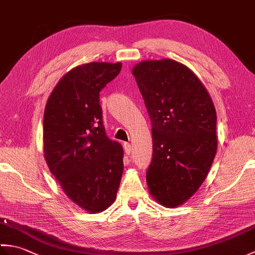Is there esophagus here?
<instances>
[{"label":"esophagus","mask_w":255,"mask_h":255,"mask_svg":"<svg viewBox=\"0 0 255 255\" xmlns=\"http://www.w3.org/2000/svg\"><path fill=\"white\" fill-rule=\"evenodd\" d=\"M124 149H125V152H126L127 154H130L131 153V150H132V147H131L130 143L125 142L124 143Z\"/></svg>","instance_id":"obj_1"}]
</instances>
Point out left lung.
<instances>
[{
    "label": "left lung",
    "instance_id": "obj_1",
    "mask_svg": "<svg viewBox=\"0 0 255 255\" xmlns=\"http://www.w3.org/2000/svg\"><path fill=\"white\" fill-rule=\"evenodd\" d=\"M152 124L151 195L166 207L184 204L205 181L217 151V116L207 90L191 70L171 59L132 69Z\"/></svg>",
    "mask_w": 255,
    "mask_h": 255
}]
</instances>
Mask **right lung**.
Here are the masks:
<instances>
[{"mask_svg":"<svg viewBox=\"0 0 255 255\" xmlns=\"http://www.w3.org/2000/svg\"><path fill=\"white\" fill-rule=\"evenodd\" d=\"M121 70V62L72 69L59 81L45 108L48 167L67 196L89 213L110 207L122 180L123 147L106 136L100 104V92Z\"/></svg>","mask_w":255,"mask_h":255,"instance_id":"1","label":"right lung"}]
</instances>
